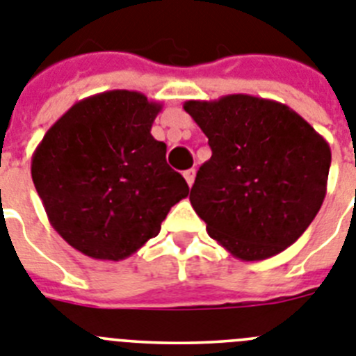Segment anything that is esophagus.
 I'll use <instances>...</instances> for the list:
<instances>
[{
    "label": "esophagus",
    "instance_id": "34e87169",
    "mask_svg": "<svg viewBox=\"0 0 356 356\" xmlns=\"http://www.w3.org/2000/svg\"><path fill=\"white\" fill-rule=\"evenodd\" d=\"M184 179H186V182H188V186L191 188V184L195 182V170H193V168H190V170L184 172Z\"/></svg>",
    "mask_w": 356,
    "mask_h": 356
}]
</instances>
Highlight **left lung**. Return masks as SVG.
Listing matches in <instances>:
<instances>
[{"mask_svg": "<svg viewBox=\"0 0 356 356\" xmlns=\"http://www.w3.org/2000/svg\"><path fill=\"white\" fill-rule=\"evenodd\" d=\"M213 150L198 168L190 202L211 238L241 261L293 245L326 195L330 145L305 118L246 94L186 101Z\"/></svg>", "mask_w": 356, "mask_h": 356, "instance_id": "left-lung-1", "label": "left lung"}]
</instances>
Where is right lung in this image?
I'll list each match as a JSON object with an SVG mask.
<instances>
[{"mask_svg": "<svg viewBox=\"0 0 356 356\" xmlns=\"http://www.w3.org/2000/svg\"><path fill=\"white\" fill-rule=\"evenodd\" d=\"M161 108L140 92H102L76 102L35 149L31 179L49 223L81 254L129 257L190 193L150 134Z\"/></svg>", "mask_w": 356, "mask_h": 356, "instance_id": "obj_1", "label": "right lung"}]
</instances>
